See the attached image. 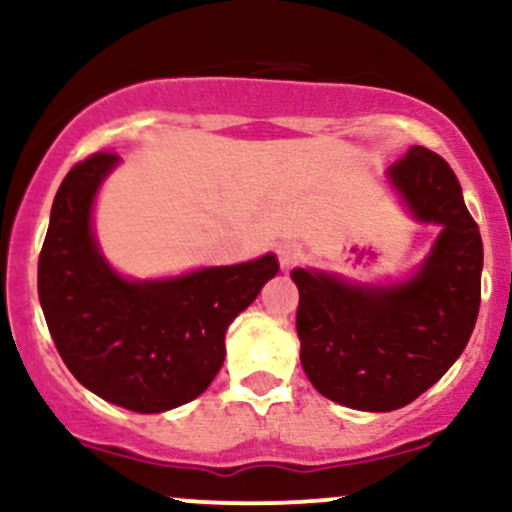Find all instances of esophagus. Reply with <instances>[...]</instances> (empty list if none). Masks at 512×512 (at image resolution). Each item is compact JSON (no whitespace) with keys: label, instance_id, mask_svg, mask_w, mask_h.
I'll use <instances>...</instances> for the list:
<instances>
[{"label":"esophagus","instance_id":"1","mask_svg":"<svg viewBox=\"0 0 512 512\" xmlns=\"http://www.w3.org/2000/svg\"><path fill=\"white\" fill-rule=\"evenodd\" d=\"M276 255H279L281 267H291V264H296L298 257H301V248L293 243H281L279 248H276Z\"/></svg>","mask_w":512,"mask_h":512}]
</instances>
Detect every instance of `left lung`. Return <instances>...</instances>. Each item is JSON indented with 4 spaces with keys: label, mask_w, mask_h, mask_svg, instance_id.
<instances>
[{
    "label": "left lung",
    "mask_w": 512,
    "mask_h": 512,
    "mask_svg": "<svg viewBox=\"0 0 512 512\" xmlns=\"http://www.w3.org/2000/svg\"><path fill=\"white\" fill-rule=\"evenodd\" d=\"M387 180L416 221L440 226L409 279L370 286L291 272L305 375L320 395L358 411H395L436 385L472 337L481 301L484 245L452 168L411 146Z\"/></svg>",
    "instance_id": "8db88e82"
}]
</instances>
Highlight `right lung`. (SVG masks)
Returning a JSON list of instances; mask_svg holds the SVG:
<instances>
[{
	"instance_id": "1",
	"label": "right lung",
	"mask_w": 512,
	"mask_h": 512,
	"mask_svg": "<svg viewBox=\"0 0 512 512\" xmlns=\"http://www.w3.org/2000/svg\"><path fill=\"white\" fill-rule=\"evenodd\" d=\"M120 156L69 170L50 211L38 296L62 361L86 390L139 414L202 395L226 358V330L272 276L274 255L170 279H125L93 236V202Z\"/></svg>"
}]
</instances>
